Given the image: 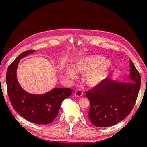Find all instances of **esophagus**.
I'll return each instance as SVG.
<instances>
[{
	"instance_id": "34e87169",
	"label": "esophagus",
	"mask_w": 147,
	"mask_h": 147,
	"mask_svg": "<svg viewBox=\"0 0 147 147\" xmlns=\"http://www.w3.org/2000/svg\"><path fill=\"white\" fill-rule=\"evenodd\" d=\"M75 96L78 97H82L83 95V92L81 90L78 89V90H77L75 91Z\"/></svg>"
}]
</instances>
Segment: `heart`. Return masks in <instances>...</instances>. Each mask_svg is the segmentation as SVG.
Here are the masks:
<instances>
[{
    "instance_id": "obj_1",
    "label": "heart",
    "mask_w": 147,
    "mask_h": 147,
    "mask_svg": "<svg viewBox=\"0 0 147 147\" xmlns=\"http://www.w3.org/2000/svg\"><path fill=\"white\" fill-rule=\"evenodd\" d=\"M112 64L99 55L89 56L80 59L75 65V70L68 67L67 74L73 79L77 77V72L86 75V82L91 87L98 86L109 77Z\"/></svg>"
}]
</instances>
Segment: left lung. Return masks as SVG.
Wrapping results in <instances>:
<instances>
[{
    "mask_svg": "<svg viewBox=\"0 0 147 147\" xmlns=\"http://www.w3.org/2000/svg\"><path fill=\"white\" fill-rule=\"evenodd\" d=\"M131 82L121 83L107 78L86 92L90 102L88 116L93 125L105 127L115 125L130 114L139 94V72L130 60Z\"/></svg>",
    "mask_w": 147,
    "mask_h": 147,
    "instance_id": "8db88e82",
    "label": "left lung"
}]
</instances>
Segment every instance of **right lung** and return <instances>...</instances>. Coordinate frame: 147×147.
I'll use <instances>...</instances> for the list:
<instances>
[{"instance_id":"1","label":"right lung","mask_w":147,"mask_h":147,"mask_svg":"<svg viewBox=\"0 0 147 147\" xmlns=\"http://www.w3.org/2000/svg\"><path fill=\"white\" fill-rule=\"evenodd\" d=\"M34 51L30 50L21 53L8 66L6 75L7 92L13 108L22 117L33 123L48 124L56 118L62 102L71 95L72 90L54 88L42 95L30 94L24 91L17 81V67L21 59Z\"/></svg>"}]
</instances>
